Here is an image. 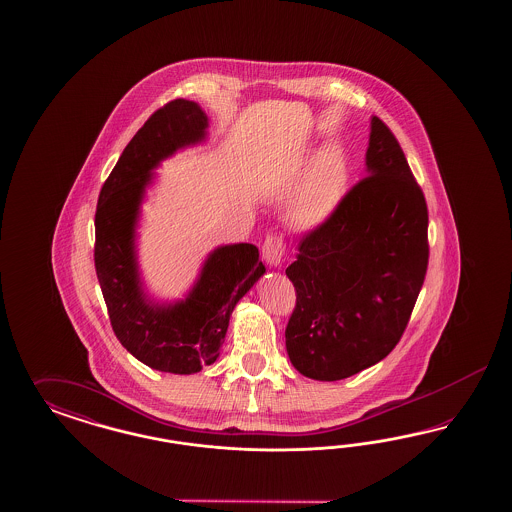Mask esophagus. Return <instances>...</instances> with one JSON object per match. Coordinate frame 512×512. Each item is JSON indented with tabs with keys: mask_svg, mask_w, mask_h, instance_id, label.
<instances>
[{
	"mask_svg": "<svg viewBox=\"0 0 512 512\" xmlns=\"http://www.w3.org/2000/svg\"><path fill=\"white\" fill-rule=\"evenodd\" d=\"M263 259L268 266L281 268V264L285 261V244L281 236L278 234L266 236L263 244Z\"/></svg>",
	"mask_w": 512,
	"mask_h": 512,
	"instance_id": "obj_1",
	"label": "esophagus"
}]
</instances>
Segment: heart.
Returning a JSON list of instances; mask_svg holds the SVG:
<instances>
[{
  "mask_svg": "<svg viewBox=\"0 0 512 512\" xmlns=\"http://www.w3.org/2000/svg\"><path fill=\"white\" fill-rule=\"evenodd\" d=\"M351 178L349 155L340 144L326 146L311 163L291 202V219L302 229H319L336 214Z\"/></svg>",
  "mask_w": 512,
  "mask_h": 512,
  "instance_id": "b5f03b06",
  "label": "heart"
}]
</instances>
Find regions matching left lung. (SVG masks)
Returning <instances> with one entry per match:
<instances>
[{
	"label": "left lung",
	"instance_id": "left-lung-1",
	"mask_svg": "<svg viewBox=\"0 0 512 512\" xmlns=\"http://www.w3.org/2000/svg\"><path fill=\"white\" fill-rule=\"evenodd\" d=\"M368 176L311 231L285 274L296 308L285 347L298 372L340 381L402 338L428 268V208L396 137L370 122Z\"/></svg>",
	"mask_w": 512,
	"mask_h": 512
}]
</instances>
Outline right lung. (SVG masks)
<instances>
[{
	"label": "right lung",
	"mask_w": 512,
	"mask_h": 512,
	"mask_svg": "<svg viewBox=\"0 0 512 512\" xmlns=\"http://www.w3.org/2000/svg\"><path fill=\"white\" fill-rule=\"evenodd\" d=\"M206 139L208 116L201 105L174 99L125 146L97 201L95 272L110 325L125 349L157 372L189 375L214 364L234 306L266 272L257 246L242 242L210 251L184 298L155 300L144 287L137 229L154 171Z\"/></svg>",
	"instance_id": "right-lung-1"
}]
</instances>
